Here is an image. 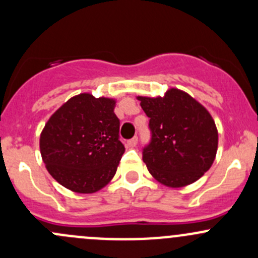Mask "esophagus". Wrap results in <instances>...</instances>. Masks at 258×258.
Wrapping results in <instances>:
<instances>
[{
    "label": "esophagus",
    "mask_w": 258,
    "mask_h": 258,
    "mask_svg": "<svg viewBox=\"0 0 258 258\" xmlns=\"http://www.w3.org/2000/svg\"><path fill=\"white\" fill-rule=\"evenodd\" d=\"M137 141H139V139H137V137H134V139L127 141V146H128V147H135V146L137 145Z\"/></svg>",
    "instance_id": "34e87169"
}]
</instances>
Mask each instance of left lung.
Instances as JSON below:
<instances>
[{
	"instance_id": "1",
	"label": "left lung",
	"mask_w": 258,
	"mask_h": 258,
	"mask_svg": "<svg viewBox=\"0 0 258 258\" xmlns=\"http://www.w3.org/2000/svg\"><path fill=\"white\" fill-rule=\"evenodd\" d=\"M150 117V145L142 160L160 183L172 188L196 182L210 170L218 146V132L209 111L178 88L161 97L137 96Z\"/></svg>"
}]
</instances>
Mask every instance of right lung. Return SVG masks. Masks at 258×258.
Masks as SVG:
<instances>
[{
  "label": "right lung",
  "mask_w": 258,
  "mask_h": 258,
  "mask_svg": "<svg viewBox=\"0 0 258 258\" xmlns=\"http://www.w3.org/2000/svg\"><path fill=\"white\" fill-rule=\"evenodd\" d=\"M114 106V98L80 93L46 122L41 156L59 184L77 194H93L113 178L124 152Z\"/></svg>",
  "instance_id": "obj_1"
}]
</instances>
